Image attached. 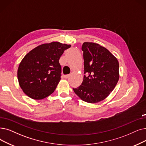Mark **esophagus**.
I'll list each match as a JSON object with an SVG mask.
<instances>
[{
  "label": "esophagus",
  "instance_id": "1",
  "mask_svg": "<svg viewBox=\"0 0 146 146\" xmlns=\"http://www.w3.org/2000/svg\"><path fill=\"white\" fill-rule=\"evenodd\" d=\"M70 74H66L64 76V77L65 79H67L68 77H70Z\"/></svg>",
  "mask_w": 146,
  "mask_h": 146
}]
</instances>
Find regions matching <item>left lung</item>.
Segmentation results:
<instances>
[{
    "label": "left lung",
    "instance_id": "left-lung-1",
    "mask_svg": "<svg viewBox=\"0 0 146 146\" xmlns=\"http://www.w3.org/2000/svg\"><path fill=\"white\" fill-rule=\"evenodd\" d=\"M84 75L81 85L73 88L75 94L87 103L104 100L114 90L119 79V62L106 48L92 42H84Z\"/></svg>",
    "mask_w": 146,
    "mask_h": 146
}]
</instances>
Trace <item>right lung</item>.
<instances>
[{
	"label": "right lung",
	"instance_id": "1",
	"mask_svg": "<svg viewBox=\"0 0 146 146\" xmlns=\"http://www.w3.org/2000/svg\"><path fill=\"white\" fill-rule=\"evenodd\" d=\"M70 46L58 42L45 43L24 56L19 65L17 76L21 88L27 96L41 100L54 92L61 79L60 56Z\"/></svg>",
	"mask_w": 146,
	"mask_h": 146
}]
</instances>
